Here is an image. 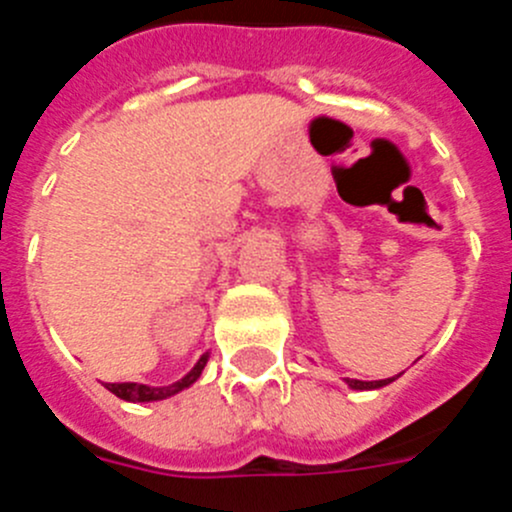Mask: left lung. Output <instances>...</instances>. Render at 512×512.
I'll list each match as a JSON object with an SVG mask.
<instances>
[{
	"instance_id": "1",
	"label": "left lung",
	"mask_w": 512,
	"mask_h": 512,
	"mask_svg": "<svg viewBox=\"0 0 512 512\" xmlns=\"http://www.w3.org/2000/svg\"><path fill=\"white\" fill-rule=\"evenodd\" d=\"M400 377V374H397ZM397 377H390V379H377V382H361V379H346V384L351 387V390L356 392H364V390H379V387H387V384L395 382Z\"/></svg>"
}]
</instances>
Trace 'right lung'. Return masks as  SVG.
Wrapping results in <instances>:
<instances>
[{
  "label": "right lung",
  "mask_w": 512,
  "mask_h": 512,
  "mask_svg": "<svg viewBox=\"0 0 512 512\" xmlns=\"http://www.w3.org/2000/svg\"><path fill=\"white\" fill-rule=\"evenodd\" d=\"M207 359H210V354L205 351V354L197 359V364H194L182 379H176V382H171V384H164V387H151V384H138V382H104V387H107L112 395H117L120 400H125V402L166 400V397H174V395H179L182 390H187V387H192V384L202 377V369L207 366Z\"/></svg>",
  "instance_id": "obj_1"
}]
</instances>
